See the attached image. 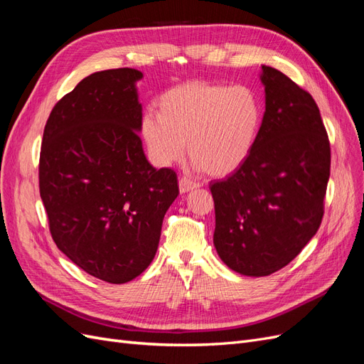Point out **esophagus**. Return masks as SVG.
<instances>
[{"label":"esophagus","instance_id":"34e87169","mask_svg":"<svg viewBox=\"0 0 364 364\" xmlns=\"http://www.w3.org/2000/svg\"><path fill=\"white\" fill-rule=\"evenodd\" d=\"M199 182H196L190 178H186V176H183V178L179 179V190L181 193H188V191H193L196 188H199Z\"/></svg>","mask_w":364,"mask_h":364}]
</instances>
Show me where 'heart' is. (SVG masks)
Wrapping results in <instances>:
<instances>
[{
    "instance_id": "1",
    "label": "heart",
    "mask_w": 364,
    "mask_h": 364,
    "mask_svg": "<svg viewBox=\"0 0 364 364\" xmlns=\"http://www.w3.org/2000/svg\"><path fill=\"white\" fill-rule=\"evenodd\" d=\"M262 103L249 86L190 82L165 91L156 117L142 121L153 159L170 165L188 153L197 168L228 176L243 165L257 144Z\"/></svg>"
}]
</instances>
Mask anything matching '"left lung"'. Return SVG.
I'll return each mask as SVG.
<instances>
[{
	"label": "left lung",
	"instance_id": "8db88e82",
	"mask_svg": "<svg viewBox=\"0 0 364 364\" xmlns=\"http://www.w3.org/2000/svg\"><path fill=\"white\" fill-rule=\"evenodd\" d=\"M266 112L241 167L209 185L214 246L229 269L267 277L293 261L322 223L331 149L310 92L261 67Z\"/></svg>",
	"mask_w": 364,
	"mask_h": 364
}]
</instances>
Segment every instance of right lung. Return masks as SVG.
Instances as JSON below:
<instances>
[{
    "label": "right lung",
    "instance_id": "add662e5",
    "mask_svg": "<svg viewBox=\"0 0 364 364\" xmlns=\"http://www.w3.org/2000/svg\"><path fill=\"white\" fill-rule=\"evenodd\" d=\"M139 79L134 68L85 77L53 107L41 146L39 191L54 243L111 284L149 267L179 194L176 171L151 167L142 150Z\"/></svg>",
    "mask_w": 364,
    "mask_h": 364
}]
</instances>
